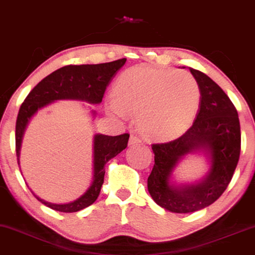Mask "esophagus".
I'll return each mask as SVG.
<instances>
[{"mask_svg":"<svg viewBox=\"0 0 255 255\" xmlns=\"http://www.w3.org/2000/svg\"><path fill=\"white\" fill-rule=\"evenodd\" d=\"M139 142H141V140H140L139 136H136L135 134H131L130 140H128V145H136V143Z\"/></svg>","mask_w":255,"mask_h":255,"instance_id":"34e87169","label":"esophagus"}]
</instances>
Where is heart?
<instances>
[{"instance_id":"obj_1","label":"heart","mask_w":255,"mask_h":255,"mask_svg":"<svg viewBox=\"0 0 255 255\" xmlns=\"http://www.w3.org/2000/svg\"><path fill=\"white\" fill-rule=\"evenodd\" d=\"M108 112L119 117L138 114L139 130L147 138L171 139L193 122L200 103V88L185 71L135 66L119 77Z\"/></svg>"}]
</instances>
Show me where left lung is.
I'll return each instance as SVG.
<instances>
[{
	"mask_svg": "<svg viewBox=\"0 0 255 255\" xmlns=\"http://www.w3.org/2000/svg\"><path fill=\"white\" fill-rule=\"evenodd\" d=\"M200 88L199 112L182 136L153 143L154 167L147 179L153 200L171 213H193L215 202L229 185L241 154L238 113L224 91L204 72L190 68ZM204 152L210 170L199 182L177 184L176 164L189 153Z\"/></svg>",
	"mask_w": 255,
	"mask_h": 255,
	"instance_id": "obj_1",
	"label": "left lung"
}]
</instances>
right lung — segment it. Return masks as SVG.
<instances>
[{"label":"right lung","instance_id":"1","mask_svg":"<svg viewBox=\"0 0 255 255\" xmlns=\"http://www.w3.org/2000/svg\"><path fill=\"white\" fill-rule=\"evenodd\" d=\"M127 58L109 63L66 65L43 78L21 103L16 122V154L19 164L20 147L29 121L48 105L58 100H78L91 105L101 103L103 94L116 72L125 64ZM94 110L92 115L95 116ZM128 133L121 135L95 134L93 139V180L87 191L77 200L68 204H51L34 194L40 202L57 212L75 213L91 206L100 194L105 179V165L127 148ZM32 191V190H31Z\"/></svg>","mask_w":255,"mask_h":255}]
</instances>
